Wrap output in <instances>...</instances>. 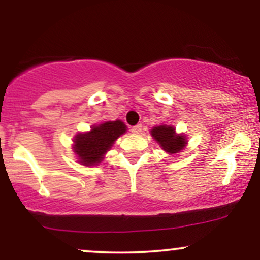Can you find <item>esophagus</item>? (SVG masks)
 Returning <instances> with one entry per match:
<instances>
[{"label":"esophagus","instance_id":"34e87169","mask_svg":"<svg viewBox=\"0 0 260 260\" xmlns=\"http://www.w3.org/2000/svg\"><path fill=\"white\" fill-rule=\"evenodd\" d=\"M132 132L133 133H137V134L142 132V124H137V126L132 127Z\"/></svg>","mask_w":260,"mask_h":260}]
</instances>
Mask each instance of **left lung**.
<instances>
[{
  "label": "left lung",
  "mask_w": 260,
  "mask_h": 260,
  "mask_svg": "<svg viewBox=\"0 0 260 260\" xmlns=\"http://www.w3.org/2000/svg\"><path fill=\"white\" fill-rule=\"evenodd\" d=\"M151 136L168 153H178L187 144L183 136L175 133V128L171 126H157L151 129Z\"/></svg>",
  "instance_id": "obj_1"
}]
</instances>
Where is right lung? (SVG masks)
<instances>
[{
    "label": "right lung",
    "mask_w": 260,
    "mask_h": 260,
    "mask_svg": "<svg viewBox=\"0 0 260 260\" xmlns=\"http://www.w3.org/2000/svg\"><path fill=\"white\" fill-rule=\"evenodd\" d=\"M126 132L122 121H109L92 127L90 132L79 133L74 138V153L83 165H96L104 159V154L112 147L115 140Z\"/></svg>",
    "instance_id": "obj_1"
}]
</instances>
